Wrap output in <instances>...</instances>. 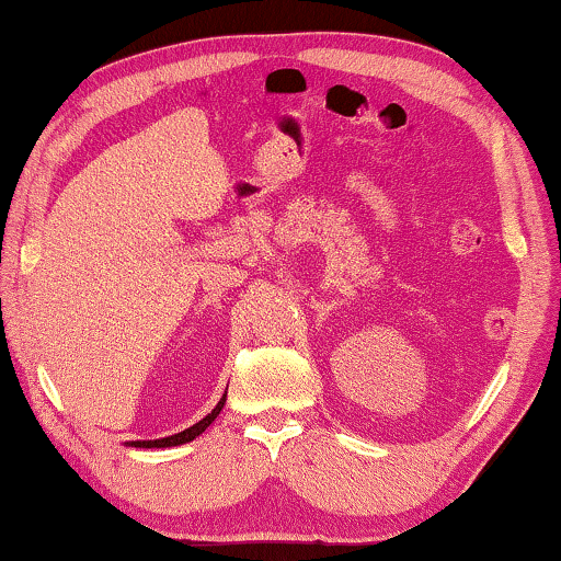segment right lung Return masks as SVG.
<instances>
[{
	"label": "right lung",
	"instance_id": "add662e5",
	"mask_svg": "<svg viewBox=\"0 0 561 561\" xmlns=\"http://www.w3.org/2000/svg\"><path fill=\"white\" fill-rule=\"evenodd\" d=\"M226 396L228 391L222 393V399L218 401V407H215L208 416H205L203 421H197V424H193L191 428L180 431V434H172V436H165V438H154V442H133V446H140V449H168V446H180V444H187L193 442L195 436H201L205 428H208L215 419H218V413L222 411V407H226Z\"/></svg>",
	"mask_w": 561,
	"mask_h": 561
}]
</instances>
